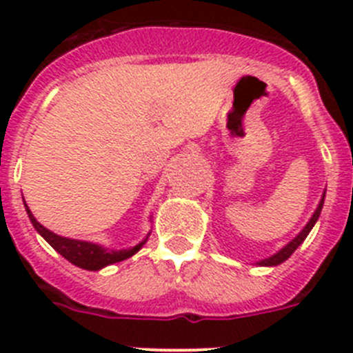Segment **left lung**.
<instances>
[{
  "mask_svg": "<svg viewBox=\"0 0 353 353\" xmlns=\"http://www.w3.org/2000/svg\"><path fill=\"white\" fill-rule=\"evenodd\" d=\"M323 199H325V192H323V194H322V199H320V203H318V207H316V210H314V214L311 215V219L307 221V224H305V226L302 228L301 233H299V235L295 236V239L290 240V242L285 245V248L279 249V251H277L276 254H272V256L265 258V260L256 261V265H261V267H276V265H281L283 261L288 260V258L293 254V251H295V249H297L299 245L302 244V242H304L305 236L310 235V232H311V230H313L314 224H316L318 217H320V212H322V207H323Z\"/></svg>",
  "mask_w": 353,
  "mask_h": 353,
  "instance_id": "obj_1",
  "label": "left lung"
}]
</instances>
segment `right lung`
Returning <instances> with one entry per match:
<instances>
[{
  "label": "right lung",
  "instance_id": "1",
  "mask_svg": "<svg viewBox=\"0 0 353 353\" xmlns=\"http://www.w3.org/2000/svg\"><path fill=\"white\" fill-rule=\"evenodd\" d=\"M24 207H26L28 217H30L31 224H33V228L43 236V240H46L54 251L60 252L65 260H68L72 265H76V267L84 270H101L104 269V267H108V265L118 263V261H123L127 260V258L134 256V254L145 245V242L150 236L148 233L146 239L143 240V242H139L138 245H134V248L118 249V251L117 249H108L104 248V245L86 242V240L67 239V236L56 235V233H52L51 230L42 226V224L35 219V215L31 214L26 201H24Z\"/></svg>",
  "mask_w": 353,
  "mask_h": 353
}]
</instances>
